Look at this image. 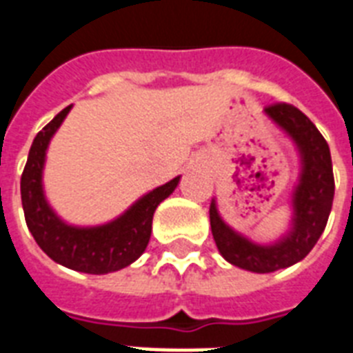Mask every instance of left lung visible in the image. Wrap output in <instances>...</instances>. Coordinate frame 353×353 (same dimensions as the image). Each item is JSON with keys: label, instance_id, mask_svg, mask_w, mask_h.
Segmentation results:
<instances>
[{"label": "left lung", "instance_id": "left-lung-1", "mask_svg": "<svg viewBox=\"0 0 353 353\" xmlns=\"http://www.w3.org/2000/svg\"><path fill=\"white\" fill-rule=\"evenodd\" d=\"M265 113L290 133L302 157L301 183L293 194V229L273 245H258L234 232L210 203V229L221 256L252 273H273L301 262L319 241L334 203L335 181L332 155L317 126L293 104L276 102Z\"/></svg>", "mask_w": 353, "mask_h": 353}]
</instances>
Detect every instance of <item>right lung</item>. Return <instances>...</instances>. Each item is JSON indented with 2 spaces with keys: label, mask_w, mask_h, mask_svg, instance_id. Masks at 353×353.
I'll return each mask as SVG.
<instances>
[{
  "label": "right lung",
  "mask_w": 353,
  "mask_h": 353,
  "mask_svg": "<svg viewBox=\"0 0 353 353\" xmlns=\"http://www.w3.org/2000/svg\"><path fill=\"white\" fill-rule=\"evenodd\" d=\"M71 106L63 108L32 141L21 174V205L30 234L41 251L65 268L90 274H106L126 268L144 252L152 234V218L157 205L174 192L179 177L143 196L132 209L112 223L91 229L65 225L51 210L41 190V170L47 144L62 124Z\"/></svg>",
  "instance_id": "right-lung-1"
}]
</instances>
